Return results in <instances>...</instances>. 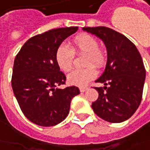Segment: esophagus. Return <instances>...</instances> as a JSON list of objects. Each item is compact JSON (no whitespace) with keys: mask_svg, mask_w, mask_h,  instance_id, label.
Segmentation results:
<instances>
[{"mask_svg":"<svg viewBox=\"0 0 150 150\" xmlns=\"http://www.w3.org/2000/svg\"><path fill=\"white\" fill-rule=\"evenodd\" d=\"M79 90H80V91H81V92H85L87 90V87H84V86H82V87H80Z\"/></svg>","mask_w":150,"mask_h":150,"instance_id":"esophagus-1","label":"esophagus"}]
</instances>
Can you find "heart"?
Masks as SVG:
<instances>
[{
	"label": "heart",
	"mask_w": 150,
	"mask_h": 150,
	"mask_svg": "<svg viewBox=\"0 0 150 150\" xmlns=\"http://www.w3.org/2000/svg\"><path fill=\"white\" fill-rule=\"evenodd\" d=\"M75 54H86L85 69H76L69 73L67 77L69 84L77 86H85L96 77V68L103 66L105 62V54L99 48V42L95 37L89 34H81L71 41V49L69 46L61 45L55 52V62L59 69L62 71H69L73 66Z\"/></svg>",
	"instance_id": "b5f03b06"
}]
</instances>
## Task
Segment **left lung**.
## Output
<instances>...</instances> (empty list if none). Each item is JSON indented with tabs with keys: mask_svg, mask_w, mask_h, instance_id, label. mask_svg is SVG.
Instances as JSON below:
<instances>
[{
	"mask_svg": "<svg viewBox=\"0 0 150 150\" xmlns=\"http://www.w3.org/2000/svg\"><path fill=\"white\" fill-rule=\"evenodd\" d=\"M83 31L101 39L107 49L105 71L95 87L99 97L93 102V110L102 119L117 123L127 120L141 102L145 69L136 46L124 35L106 27L82 28Z\"/></svg>",
	"mask_w": 150,
	"mask_h": 150,
	"instance_id": "1",
	"label": "left lung"
}]
</instances>
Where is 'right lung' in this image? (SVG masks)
<instances>
[{"instance_id":"obj_1","label":"right lung","mask_w":150,"mask_h":150,"mask_svg":"<svg viewBox=\"0 0 150 150\" xmlns=\"http://www.w3.org/2000/svg\"><path fill=\"white\" fill-rule=\"evenodd\" d=\"M77 27L55 28L30 38L14 59L11 85L25 117L35 124L53 127L68 116L77 86L58 88L66 77L55 62V52Z\"/></svg>"}]
</instances>
